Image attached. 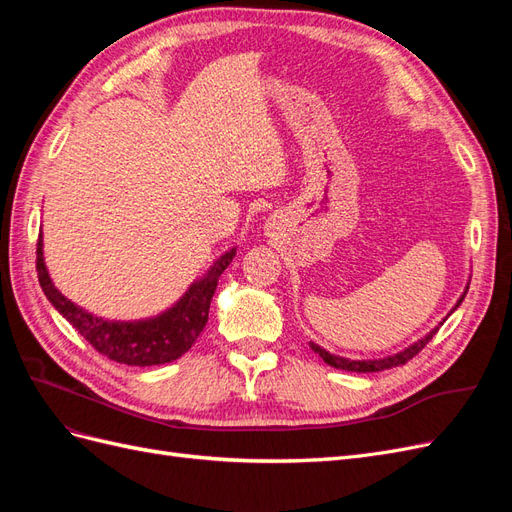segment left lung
<instances>
[{"label": "left lung", "instance_id": "1", "mask_svg": "<svg viewBox=\"0 0 512 512\" xmlns=\"http://www.w3.org/2000/svg\"><path fill=\"white\" fill-rule=\"evenodd\" d=\"M466 292H468V286H466V290H463V294L461 297L457 299V303H455V307L451 309V314L455 312V309L461 305V301H463V297H466ZM448 314V316H451ZM446 316V318H448ZM446 318L438 324L436 329H431L427 335H423L421 339H416L414 344H410L408 348H404V350H399V352H395V354H389V356H382V359H346V356H339V354H331L329 350H324L322 346H318V344H314V342H309V348H312L316 354H320L322 356V361L327 363V365H331V367H335V369H344V371H359V374H367V371H384V369H391V367H397V365H404L406 361H410L414 354H418L421 352L427 344H429V339L438 333V329L442 327V324L446 322Z\"/></svg>", "mask_w": 512, "mask_h": 512}]
</instances>
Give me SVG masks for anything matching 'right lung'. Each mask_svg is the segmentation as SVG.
I'll return each instance as SVG.
<instances>
[{
    "instance_id": "right-lung-1",
    "label": "right lung",
    "mask_w": 512,
    "mask_h": 512,
    "mask_svg": "<svg viewBox=\"0 0 512 512\" xmlns=\"http://www.w3.org/2000/svg\"><path fill=\"white\" fill-rule=\"evenodd\" d=\"M235 254L237 247H230L213 262L203 277L190 284L175 305H170L158 316L143 320L100 318L64 297L55 288L49 269H46L42 232L36 247V271L46 299L100 354L117 363L149 367L177 361L181 354L192 348L200 331L207 327L213 292Z\"/></svg>"
}]
</instances>
